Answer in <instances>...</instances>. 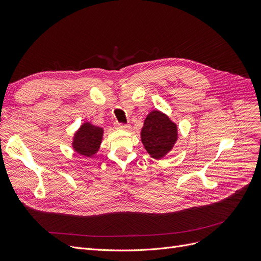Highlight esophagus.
Wrapping results in <instances>:
<instances>
[{
  "label": "esophagus",
  "mask_w": 261,
  "mask_h": 261,
  "mask_svg": "<svg viewBox=\"0 0 261 261\" xmlns=\"http://www.w3.org/2000/svg\"><path fill=\"white\" fill-rule=\"evenodd\" d=\"M115 128H117V129H127V128H129V126L128 125H125V124H121V123H116L115 124Z\"/></svg>",
  "instance_id": "esophagus-1"
}]
</instances>
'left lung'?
Segmentation results:
<instances>
[{
  "label": "left lung",
  "mask_w": 261,
  "mask_h": 261,
  "mask_svg": "<svg viewBox=\"0 0 261 261\" xmlns=\"http://www.w3.org/2000/svg\"><path fill=\"white\" fill-rule=\"evenodd\" d=\"M140 138L149 155L160 160L172 151L176 144L177 125L165 113L153 110L145 118Z\"/></svg>",
  "instance_id": "1"
}]
</instances>
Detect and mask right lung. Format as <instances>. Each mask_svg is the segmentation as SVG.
<instances>
[{"label": "right lung", "instance_id": "right-lung-1", "mask_svg": "<svg viewBox=\"0 0 261 261\" xmlns=\"http://www.w3.org/2000/svg\"><path fill=\"white\" fill-rule=\"evenodd\" d=\"M103 134L105 129L102 127L85 122L74 134L72 148L78 154L91 158L99 151Z\"/></svg>", "mask_w": 261, "mask_h": 261}]
</instances>
